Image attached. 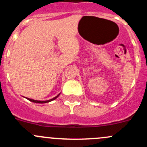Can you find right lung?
Here are the masks:
<instances>
[{"label": "right lung", "instance_id": "1", "mask_svg": "<svg viewBox=\"0 0 147 147\" xmlns=\"http://www.w3.org/2000/svg\"><path fill=\"white\" fill-rule=\"evenodd\" d=\"M59 95H60V94H59L58 95H57V96H56L55 97H54V98L51 99V100H46V101H38V100H32V99H30V98H27V99H28V100H30V101H31V102H35V103H40V104H43V103H47V102H51V101H53V100H55V99L57 98V97H58Z\"/></svg>", "mask_w": 147, "mask_h": 147}]
</instances>
